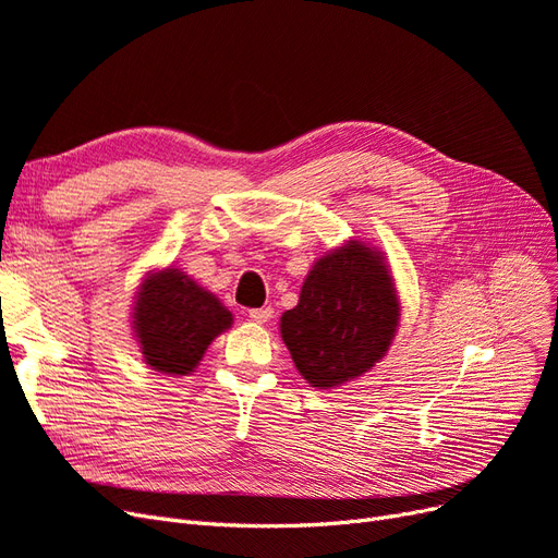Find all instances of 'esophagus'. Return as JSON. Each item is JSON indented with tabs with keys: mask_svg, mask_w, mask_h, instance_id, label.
I'll return each instance as SVG.
<instances>
[{
	"mask_svg": "<svg viewBox=\"0 0 558 558\" xmlns=\"http://www.w3.org/2000/svg\"><path fill=\"white\" fill-rule=\"evenodd\" d=\"M272 316H275V312L269 310V307H263V310H251V312H248V318H251V320H256V324H267V320L272 318Z\"/></svg>",
	"mask_w": 558,
	"mask_h": 558,
	"instance_id": "esophagus-1",
	"label": "esophagus"
}]
</instances>
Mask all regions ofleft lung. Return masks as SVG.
Returning <instances> with one entry per match:
<instances>
[{"instance_id":"obj_1","label":"left lung","mask_w":558,"mask_h":558,"mask_svg":"<svg viewBox=\"0 0 558 558\" xmlns=\"http://www.w3.org/2000/svg\"><path fill=\"white\" fill-rule=\"evenodd\" d=\"M400 326V298L386 253L347 240L314 260L279 332L310 386L337 388L379 363Z\"/></svg>"}]
</instances>
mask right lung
<instances>
[{
  "label": "right lung",
  "instance_id": "obj_1",
  "mask_svg": "<svg viewBox=\"0 0 558 558\" xmlns=\"http://www.w3.org/2000/svg\"><path fill=\"white\" fill-rule=\"evenodd\" d=\"M130 318L144 363L170 377L195 373L209 344L232 328L223 302L174 265L148 269Z\"/></svg>",
  "mask_w": 558,
  "mask_h": 558
}]
</instances>
